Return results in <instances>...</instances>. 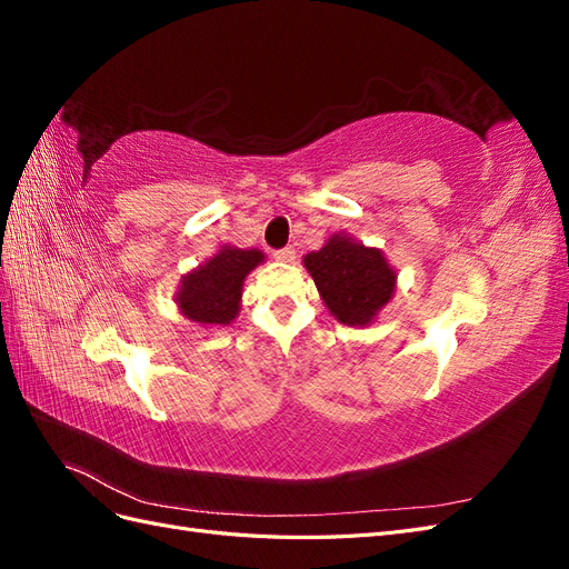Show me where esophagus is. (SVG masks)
<instances>
[{
  "label": "esophagus",
  "mask_w": 569,
  "mask_h": 569,
  "mask_svg": "<svg viewBox=\"0 0 569 569\" xmlns=\"http://www.w3.org/2000/svg\"><path fill=\"white\" fill-rule=\"evenodd\" d=\"M272 256L278 258V261H282V263H291L297 258V251H295V247H282V249L274 251Z\"/></svg>",
  "instance_id": "1"
}]
</instances>
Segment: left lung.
<instances>
[{"instance_id":"8db88e82","label":"left lung","mask_w":569,"mask_h":569,"mask_svg":"<svg viewBox=\"0 0 569 569\" xmlns=\"http://www.w3.org/2000/svg\"><path fill=\"white\" fill-rule=\"evenodd\" d=\"M303 266L313 274L325 306L343 325H368L391 299L396 274L382 251L335 234L320 251L306 253Z\"/></svg>"}]
</instances>
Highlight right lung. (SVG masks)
<instances>
[{
  "label": "right lung",
  "instance_id": "add662e5",
  "mask_svg": "<svg viewBox=\"0 0 569 569\" xmlns=\"http://www.w3.org/2000/svg\"><path fill=\"white\" fill-rule=\"evenodd\" d=\"M261 261V251L226 247L209 263L184 274L178 295L180 311L201 325L232 322L239 311L244 278Z\"/></svg>",
  "mask_w": 569,
  "mask_h": 569
}]
</instances>
